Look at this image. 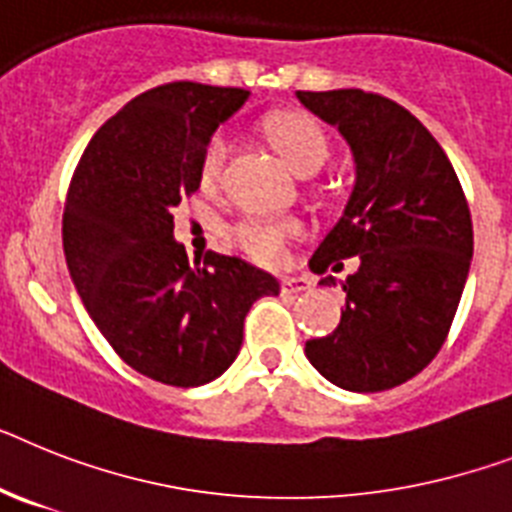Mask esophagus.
I'll list each match as a JSON object with an SVG mask.
<instances>
[{
    "label": "esophagus",
    "instance_id": "34e87169",
    "mask_svg": "<svg viewBox=\"0 0 512 512\" xmlns=\"http://www.w3.org/2000/svg\"><path fill=\"white\" fill-rule=\"evenodd\" d=\"M308 290H311V280H306V277H285L282 280V293L287 295H301Z\"/></svg>",
    "mask_w": 512,
    "mask_h": 512
}]
</instances>
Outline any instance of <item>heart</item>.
I'll return each instance as SVG.
<instances>
[{"label": "heart", "mask_w": 512, "mask_h": 512, "mask_svg": "<svg viewBox=\"0 0 512 512\" xmlns=\"http://www.w3.org/2000/svg\"><path fill=\"white\" fill-rule=\"evenodd\" d=\"M274 146L285 156V162L293 167L298 175L308 167H319L327 162L329 146L324 138L322 128L314 120L301 117V114H287L269 125ZM227 154H230V138L225 133H214L206 143L201 154V183L209 188L222 177L225 170ZM301 232V225L295 219H277L264 217V214H248L232 225L230 235L251 259L261 264H272L285 253L287 240Z\"/></svg>", "instance_id": "b5f03b06"}]
</instances>
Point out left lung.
<instances>
[{"label": "left lung", "mask_w": 512, "mask_h": 512, "mask_svg": "<svg viewBox=\"0 0 512 512\" xmlns=\"http://www.w3.org/2000/svg\"><path fill=\"white\" fill-rule=\"evenodd\" d=\"M295 96L337 128L356 164L342 217L308 266L337 272L358 256V269L342 282L340 324L308 340L306 358L342 390H390L416 377L450 332L474 259L471 211L447 154L408 109L361 88Z\"/></svg>", "instance_id": "obj_1"}]
</instances>
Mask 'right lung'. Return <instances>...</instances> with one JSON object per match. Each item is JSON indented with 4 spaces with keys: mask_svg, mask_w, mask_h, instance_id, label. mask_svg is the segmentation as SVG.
Instances as JSON below:
<instances>
[{
    "mask_svg": "<svg viewBox=\"0 0 512 512\" xmlns=\"http://www.w3.org/2000/svg\"><path fill=\"white\" fill-rule=\"evenodd\" d=\"M251 91L167 83L135 96L80 156L62 217L70 280L122 361L172 387L222 377L243 345L248 308L280 282L209 251L190 266L175 209L201 185V154Z\"/></svg>",
    "mask_w": 512,
    "mask_h": 512,
    "instance_id": "1",
    "label": "right lung"
}]
</instances>
